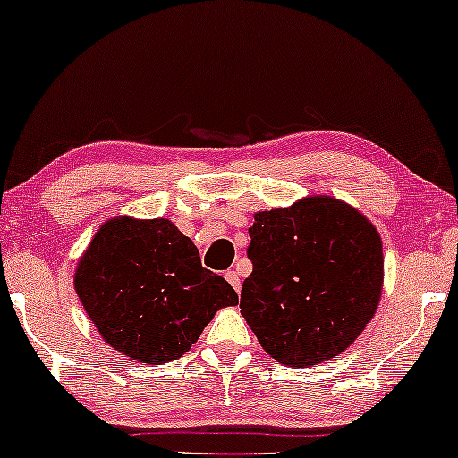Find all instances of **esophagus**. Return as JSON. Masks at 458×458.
Returning <instances> with one entry per match:
<instances>
[{"label":"esophagus","mask_w":458,"mask_h":458,"mask_svg":"<svg viewBox=\"0 0 458 458\" xmlns=\"http://www.w3.org/2000/svg\"><path fill=\"white\" fill-rule=\"evenodd\" d=\"M224 277H226V281L230 283L232 287L236 289V292H238V289H241V277H238L236 271H226V275H224Z\"/></svg>","instance_id":"obj_1"}]
</instances>
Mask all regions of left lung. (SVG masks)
Here are the masks:
<instances>
[{"mask_svg":"<svg viewBox=\"0 0 458 458\" xmlns=\"http://www.w3.org/2000/svg\"><path fill=\"white\" fill-rule=\"evenodd\" d=\"M241 314L260 346L289 367L336 357L371 320L383 287L381 236L326 195L255 214Z\"/></svg>","mask_w":458,"mask_h":458,"instance_id":"8db88e82","label":"left lung"}]
</instances>
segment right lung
<instances>
[{
	"instance_id": "right-lung-1",
	"label": "right lung",
	"mask_w": 458,
	"mask_h": 458,
	"mask_svg": "<svg viewBox=\"0 0 458 458\" xmlns=\"http://www.w3.org/2000/svg\"><path fill=\"white\" fill-rule=\"evenodd\" d=\"M75 289L106 343L150 365L179 359L217 310L238 303L165 217L106 222L79 260Z\"/></svg>"
}]
</instances>
